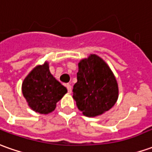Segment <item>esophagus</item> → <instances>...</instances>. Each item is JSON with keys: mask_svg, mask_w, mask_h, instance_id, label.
Wrapping results in <instances>:
<instances>
[{"mask_svg": "<svg viewBox=\"0 0 152 152\" xmlns=\"http://www.w3.org/2000/svg\"><path fill=\"white\" fill-rule=\"evenodd\" d=\"M66 88H67L68 93H72V86H71V85L70 84L66 85Z\"/></svg>", "mask_w": 152, "mask_h": 152, "instance_id": "esophagus-1", "label": "esophagus"}]
</instances>
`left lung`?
<instances>
[{
    "label": "left lung",
    "mask_w": 152,
    "mask_h": 152,
    "mask_svg": "<svg viewBox=\"0 0 152 152\" xmlns=\"http://www.w3.org/2000/svg\"><path fill=\"white\" fill-rule=\"evenodd\" d=\"M77 82L73 86V99L83 115L95 117L109 111L119 96L118 84L106 62L96 54L78 63Z\"/></svg>",
    "instance_id": "8db88e82"
}]
</instances>
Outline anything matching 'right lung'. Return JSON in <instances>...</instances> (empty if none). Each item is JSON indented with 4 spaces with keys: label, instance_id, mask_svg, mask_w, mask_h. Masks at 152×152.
<instances>
[{
    "label": "right lung",
    "instance_id": "add662e5",
    "mask_svg": "<svg viewBox=\"0 0 152 152\" xmlns=\"http://www.w3.org/2000/svg\"><path fill=\"white\" fill-rule=\"evenodd\" d=\"M21 90L31 109L44 115L54 111L56 103L67 92V89L50 74L47 61L30 72L22 82Z\"/></svg>",
    "mask_w": 152,
    "mask_h": 152
}]
</instances>
